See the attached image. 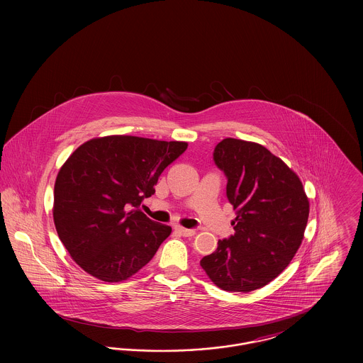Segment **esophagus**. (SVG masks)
<instances>
[{
    "label": "esophagus",
    "mask_w": 363,
    "mask_h": 363,
    "mask_svg": "<svg viewBox=\"0 0 363 363\" xmlns=\"http://www.w3.org/2000/svg\"><path fill=\"white\" fill-rule=\"evenodd\" d=\"M175 230H177L181 235H184V237H193V235L196 234V230H193V228H185V227H181V225L175 227Z\"/></svg>",
    "instance_id": "1"
}]
</instances>
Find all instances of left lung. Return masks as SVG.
I'll return each instance as SVG.
<instances>
[{
    "mask_svg": "<svg viewBox=\"0 0 363 363\" xmlns=\"http://www.w3.org/2000/svg\"><path fill=\"white\" fill-rule=\"evenodd\" d=\"M213 162L227 178L235 233L219 240L200 265L219 289L249 293L293 259L308 225L309 200L298 175L257 143L225 138L215 147Z\"/></svg>",
    "mask_w": 363,
    "mask_h": 363,
    "instance_id": "left-lung-1",
    "label": "left lung"
}]
</instances>
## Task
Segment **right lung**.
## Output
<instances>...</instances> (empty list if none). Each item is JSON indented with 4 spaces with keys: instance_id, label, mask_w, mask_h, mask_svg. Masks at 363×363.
<instances>
[{
    "instance_id": "1",
    "label": "right lung",
    "mask_w": 363,
    "mask_h": 363,
    "mask_svg": "<svg viewBox=\"0 0 363 363\" xmlns=\"http://www.w3.org/2000/svg\"><path fill=\"white\" fill-rule=\"evenodd\" d=\"M186 148L184 141L107 136L86 141L68 157L55 179L52 218L70 257L86 274L122 281L155 256L172 227L151 220L140 206Z\"/></svg>"
}]
</instances>
